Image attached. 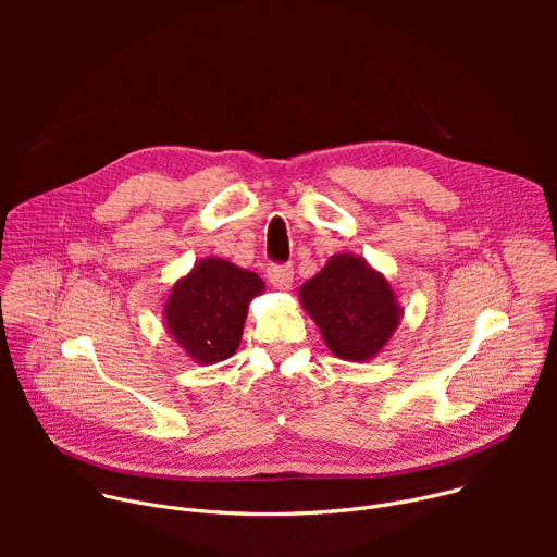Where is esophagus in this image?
<instances>
[{
	"label": "esophagus",
	"instance_id": "34e87169",
	"mask_svg": "<svg viewBox=\"0 0 557 557\" xmlns=\"http://www.w3.org/2000/svg\"><path fill=\"white\" fill-rule=\"evenodd\" d=\"M269 275V282L280 288V290H288L293 286V269L290 267H284V264H273L269 267L267 271Z\"/></svg>",
	"mask_w": 557,
	"mask_h": 557
}]
</instances>
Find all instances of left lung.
Instances as JSON below:
<instances>
[{"label": "left lung", "instance_id": "obj_1", "mask_svg": "<svg viewBox=\"0 0 557 557\" xmlns=\"http://www.w3.org/2000/svg\"><path fill=\"white\" fill-rule=\"evenodd\" d=\"M299 304L329 350L344 361H370L404 320L399 295L361 256L337 253L299 288Z\"/></svg>", "mask_w": 557, "mask_h": 557}]
</instances>
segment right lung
Instances as JSON below:
<instances>
[{
	"label": "right lung",
	"instance_id": "add662e5",
	"mask_svg": "<svg viewBox=\"0 0 557 557\" xmlns=\"http://www.w3.org/2000/svg\"><path fill=\"white\" fill-rule=\"evenodd\" d=\"M262 293L258 273L215 256L202 258L165 299L168 333L198 366L224 361L240 346L249 304Z\"/></svg>",
	"mask_w": 557,
	"mask_h": 557
}]
</instances>
